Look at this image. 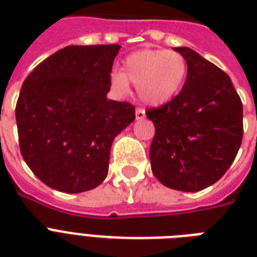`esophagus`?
<instances>
[{
	"label": "esophagus",
	"mask_w": 257,
	"mask_h": 257,
	"mask_svg": "<svg viewBox=\"0 0 257 257\" xmlns=\"http://www.w3.org/2000/svg\"><path fill=\"white\" fill-rule=\"evenodd\" d=\"M145 117V110L143 108H137L136 109V118L137 120H141Z\"/></svg>",
	"instance_id": "obj_1"
}]
</instances>
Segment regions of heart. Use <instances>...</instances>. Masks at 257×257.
<instances>
[{
	"label": "heart",
	"instance_id": "1",
	"mask_svg": "<svg viewBox=\"0 0 257 257\" xmlns=\"http://www.w3.org/2000/svg\"><path fill=\"white\" fill-rule=\"evenodd\" d=\"M187 74L188 62L179 52L141 49L125 57L122 70H112L110 86L118 94H125L129 90V81L133 82L141 100L160 106L179 94Z\"/></svg>",
	"mask_w": 257,
	"mask_h": 257
}]
</instances>
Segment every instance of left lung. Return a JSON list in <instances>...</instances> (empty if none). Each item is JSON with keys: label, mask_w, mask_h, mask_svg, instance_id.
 <instances>
[{"label": "left lung", "mask_w": 257, "mask_h": 257, "mask_svg": "<svg viewBox=\"0 0 257 257\" xmlns=\"http://www.w3.org/2000/svg\"><path fill=\"white\" fill-rule=\"evenodd\" d=\"M188 62L181 92L147 109L155 124L149 159L165 187L197 192L224 176L243 140V104L229 76L195 50L175 48Z\"/></svg>", "instance_id": "obj_1"}]
</instances>
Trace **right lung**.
Returning <instances> with one entry per match:
<instances>
[{"mask_svg":"<svg viewBox=\"0 0 257 257\" xmlns=\"http://www.w3.org/2000/svg\"><path fill=\"white\" fill-rule=\"evenodd\" d=\"M121 46L70 45L33 69L16 105L20 151L48 187L80 193L108 175L114 137L135 118L131 102L106 98Z\"/></svg>","mask_w":257,"mask_h":257,"instance_id":"obj_1","label":"right lung"}]
</instances>
